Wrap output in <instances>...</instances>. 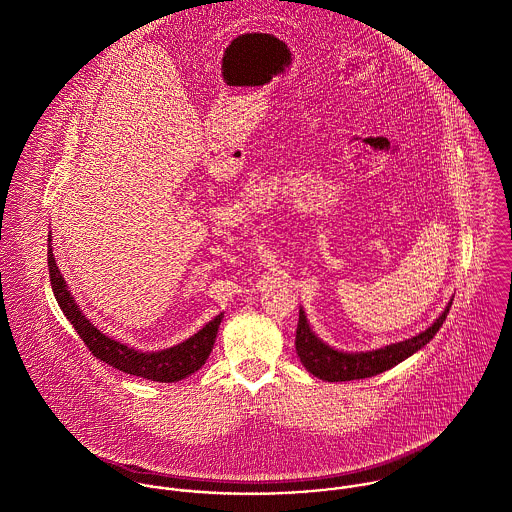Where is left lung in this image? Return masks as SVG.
<instances>
[{"instance_id": "obj_1", "label": "left lung", "mask_w": 512, "mask_h": 512, "mask_svg": "<svg viewBox=\"0 0 512 512\" xmlns=\"http://www.w3.org/2000/svg\"><path fill=\"white\" fill-rule=\"evenodd\" d=\"M453 303L447 305V309L443 311V315L423 333H419L417 337H411L403 343H395V345H387L383 349L377 351H369V353H343V351H335L333 347L325 345L309 327L305 311H299V323H297V337H295V349L297 355L303 363V367L323 379V381H331V383H339V381H355V379H367V377H375L383 371H389L391 367L399 365L401 361H405L407 357H411L413 353H417L419 349H423L435 335L437 331L443 327V321L447 319V313L451 309Z\"/></svg>"}]
</instances>
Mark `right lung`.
Here are the masks:
<instances>
[{
  "mask_svg": "<svg viewBox=\"0 0 512 512\" xmlns=\"http://www.w3.org/2000/svg\"><path fill=\"white\" fill-rule=\"evenodd\" d=\"M47 267H49V281H51V289H53L57 305L61 307L63 315L69 319V323L73 325V329L77 331V335L81 337L85 347L99 361H103L127 375L143 377V379L157 381V383L181 381V379L189 377L191 373L199 371L201 365H205V361L213 349L217 329L221 325L223 315H217L193 337H189L187 341H183L171 349L157 351V353H141V351H135V349L107 337L105 333H101L79 311V305L67 291V285L57 269L51 245H47Z\"/></svg>",
  "mask_w": 512,
  "mask_h": 512,
  "instance_id": "add662e5",
  "label": "right lung"
}]
</instances>
